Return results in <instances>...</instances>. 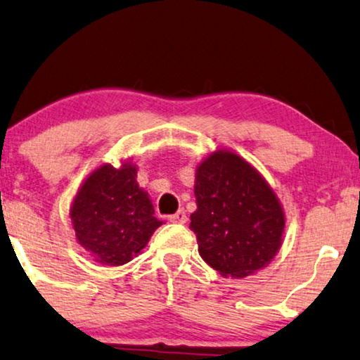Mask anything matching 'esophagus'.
<instances>
[{"label":"esophagus","mask_w":360,"mask_h":360,"mask_svg":"<svg viewBox=\"0 0 360 360\" xmlns=\"http://www.w3.org/2000/svg\"><path fill=\"white\" fill-rule=\"evenodd\" d=\"M169 223H176V224H184L187 221V214L184 210H179L176 212L174 214H169L168 217Z\"/></svg>","instance_id":"34e87169"}]
</instances>
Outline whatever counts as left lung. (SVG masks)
<instances>
[{
    "instance_id": "8db88e82",
    "label": "left lung",
    "mask_w": 360,
    "mask_h": 360,
    "mask_svg": "<svg viewBox=\"0 0 360 360\" xmlns=\"http://www.w3.org/2000/svg\"><path fill=\"white\" fill-rule=\"evenodd\" d=\"M191 229L198 254L223 276L243 278L281 248L284 213L264 178L231 152H214L195 173Z\"/></svg>"
}]
</instances>
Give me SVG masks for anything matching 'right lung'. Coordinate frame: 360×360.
<instances>
[{"instance_id":"add662e5","label":"right lung","mask_w":360,"mask_h":360,"mask_svg":"<svg viewBox=\"0 0 360 360\" xmlns=\"http://www.w3.org/2000/svg\"><path fill=\"white\" fill-rule=\"evenodd\" d=\"M136 176L134 165H103L85 179L74 198L71 219L77 240L101 265L131 262L162 224Z\"/></svg>"}]
</instances>
